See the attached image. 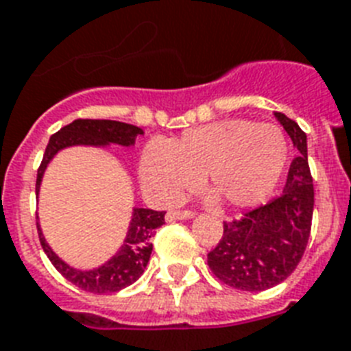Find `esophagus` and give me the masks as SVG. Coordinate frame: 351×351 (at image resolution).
Segmentation results:
<instances>
[{
	"mask_svg": "<svg viewBox=\"0 0 351 351\" xmlns=\"http://www.w3.org/2000/svg\"><path fill=\"white\" fill-rule=\"evenodd\" d=\"M195 217V213L193 211H187V209H184V211H169V213L165 215V219H167V222H175V220H189Z\"/></svg>",
	"mask_w": 351,
	"mask_h": 351,
	"instance_id": "1",
	"label": "esophagus"
}]
</instances>
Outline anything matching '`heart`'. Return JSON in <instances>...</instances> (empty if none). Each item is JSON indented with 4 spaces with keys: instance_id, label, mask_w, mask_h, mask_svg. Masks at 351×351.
<instances>
[{
    "instance_id": "b5f03b06",
    "label": "heart",
    "mask_w": 351,
    "mask_h": 351,
    "mask_svg": "<svg viewBox=\"0 0 351 351\" xmlns=\"http://www.w3.org/2000/svg\"><path fill=\"white\" fill-rule=\"evenodd\" d=\"M288 164V142L273 123L224 120L149 143L140 158L142 187L160 202H175L204 173V180L230 208L266 200Z\"/></svg>"
}]
</instances>
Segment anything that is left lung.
<instances>
[{"label": "left lung", "instance_id": "1", "mask_svg": "<svg viewBox=\"0 0 351 351\" xmlns=\"http://www.w3.org/2000/svg\"><path fill=\"white\" fill-rule=\"evenodd\" d=\"M299 151L289 165L280 197L253 209L244 219L224 222V234L208 253L215 277L242 291H262L293 273L304 255L313 217V178L308 165L306 132L297 121L275 112Z\"/></svg>", "mask_w": 351, "mask_h": 351}]
</instances>
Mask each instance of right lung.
Instances as JSON below:
<instances>
[{
  "mask_svg": "<svg viewBox=\"0 0 351 351\" xmlns=\"http://www.w3.org/2000/svg\"><path fill=\"white\" fill-rule=\"evenodd\" d=\"M143 134L140 127L123 123L114 120H74L73 123L62 127L56 134H52L49 145L45 149L43 160H41L40 169H38V180H36V197L40 195V186L43 173L51 160L65 147L73 145H93V147H106L111 143H118L123 147H132L136 142V136ZM164 211H153V209L134 208L132 209V219L127 230L125 240L120 245V250L101 266L95 269H76L63 262L60 256L52 251L47 244L45 237L41 233L40 222L38 234L43 251L52 262V266L67 278L74 286L90 291V293H114L120 289L131 286L142 277L143 269L147 266L149 256L153 251L151 237L158 230L164 222Z\"/></svg>",
  "mask_w": 351,
  "mask_h": 351,
  "instance_id": "obj_1",
  "label": "right lung"
}]
</instances>
